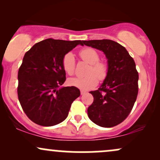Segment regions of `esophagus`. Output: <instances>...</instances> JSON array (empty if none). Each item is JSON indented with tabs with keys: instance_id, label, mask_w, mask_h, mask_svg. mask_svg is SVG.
Listing matches in <instances>:
<instances>
[{
	"instance_id": "esophagus-1",
	"label": "esophagus",
	"mask_w": 160,
	"mask_h": 160,
	"mask_svg": "<svg viewBox=\"0 0 160 160\" xmlns=\"http://www.w3.org/2000/svg\"><path fill=\"white\" fill-rule=\"evenodd\" d=\"M86 92L84 91V90H81V91H80V94H81V95H84Z\"/></svg>"
}]
</instances>
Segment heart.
<instances>
[{
	"label": "heart",
	"mask_w": 160,
	"mask_h": 160,
	"mask_svg": "<svg viewBox=\"0 0 160 160\" xmlns=\"http://www.w3.org/2000/svg\"><path fill=\"white\" fill-rule=\"evenodd\" d=\"M82 61L89 64L85 77H76L68 79V83L82 90H89L92 89L98 83V79L103 81L107 78L109 71L108 63L100 60V55L92 48H86L79 52ZM62 67L68 74H74L76 68V62L74 55L68 52L62 58Z\"/></svg>",
	"instance_id": "heart-1"
}]
</instances>
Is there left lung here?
<instances>
[{
  "label": "left lung",
  "instance_id": "8db88e82",
  "mask_svg": "<svg viewBox=\"0 0 160 160\" xmlns=\"http://www.w3.org/2000/svg\"><path fill=\"white\" fill-rule=\"evenodd\" d=\"M83 44L103 51L109 66L102 85L89 92L94 101L88 108L89 118L102 127L117 126L126 120L137 98L138 73L135 61L124 47L113 40H82Z\"/></svg>",
  "mask_w": 160,
  "mask_h": 160
}]
</instances>
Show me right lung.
Masks as SVG:
<instances>
[{
  "label": "right lung",
  "mask_w": 160,
  "mask_h": 160,
  "mask_svg": "<svg viewBox=\"0 0 160 160\" xmlns=\"http://www.w3.org/2000/svg\"><path fill=\"white\" fill-rule=\"evenodd\" d=\"M82 43L49 38L25 52L18 72L17 93L22 110L34 123L52 126L67 118L80 92L75 86L60 87L66 80L62 58Z\"/></svg>",
  "instance_id": "1"
}]
</instances>
